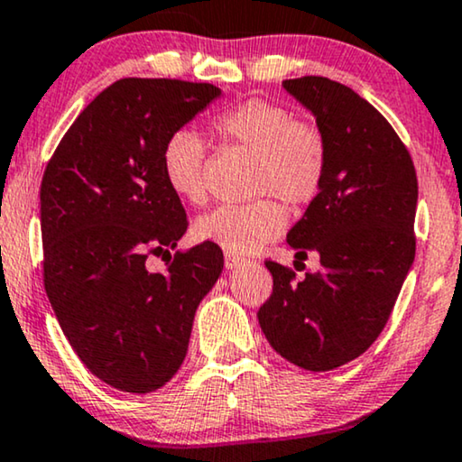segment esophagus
<instances>
[{"instance_id": "obj_1", "label": "esophagus", "mask_w": 462, "mask_h": 462, "mask_svg": "<svg viewBox=\"0 0 462 462\" xmlns=\"http://www.w3.org/2000/svg\"><path fill=\"white\" fill-rule=\"evenodd\" d=\"M244 263H245L244 258H239L236 254H229V252H226V254H225V267L226 269H237V267H242Z\"/></svg>"}]
</instances>
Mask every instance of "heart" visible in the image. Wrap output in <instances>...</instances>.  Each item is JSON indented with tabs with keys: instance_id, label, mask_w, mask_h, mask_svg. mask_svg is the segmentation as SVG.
<instances>
[{
	"instance_id": "heart-1",
	"label": "heart",
	"mask_w": 462,
	"mask_h": 462,
	"mask_svg": "<svg viewBox=\"0 0 462 462\" xmlns=\"http://www.w3.org/2000/svg\"><path fill=\"white\" fill-rule=\"evenodd\" d=\"M212 130L226 144L256 155L254 193L273 195L288 206H305L318 198L326 180L328 143L315 124L299 122L288 106L264 98L244 100L212 119ZM168 187L189 204L208 195L206 144L191 130H179L162 149ZM286 210L277 199L245 206H220L198 218L195 236L229 254H252L282 236Z\"/></svg>"
}]
</instances>
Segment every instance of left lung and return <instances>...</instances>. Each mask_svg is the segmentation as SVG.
Returning <instances> with one entry per match:
<instances>
[{
  "label": "left lung",
  "instance_id": "left-lung-1",
  "mask_svg": "<svg viewBox=\"0 0 462 462\" xmlns=\"http://www.w3.org/2000/svg\"><path fill=\"white\" fill-rule=\"evenodd\" d=\"M283 88L315 116L328 143L324 187L288 233L296 258L319 254V271L296 282L267 261L273 292L258 309L269 345L288 362L326 372L378 338L414 263L416 170L406 144L368 100L318 75Z\"/></svg>",
  "mask_w": 462,
  "mask_h": 462
}]
</instances>
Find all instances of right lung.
<instances>
[{
	"instance_id": "obj_1",
	"label": "right lung",
	"mask_w": 462,
	"mask_h": 462,
	"mask_svg": "<svg viewBox=\"0 0 462 462\" xmlns=\"http://www.w3.org/2000/svg\"><path fill=\"white\" fill-rule=\"evenodd\" d=\"M217 97L201 81L119 79L79 113L43 172L50 305L86 368L119 391L149 393L176 374L195 309L223 271L217 244L170 254L189 223L162 170L168 138ZM151 254H169L163 274L143 267Z\"/></svg>"
}]
</instances>
